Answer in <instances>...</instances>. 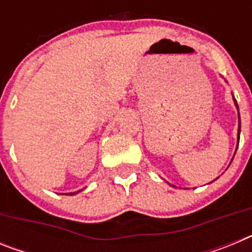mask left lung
I'll return each mask as SVG.
<instances>
[{
    "mask_svg": "<svg viewBox=\"0 0 252 252\" xmlns=\"http://www.w3.org/2000/svg\"><path fill=\"white\" fill-rule=\"evenodd\" d=\"M232 98H233V102H235L236 108H237V111H239V104H237V102H236L233 94H232ZM240 131H241V120H240V112H239V131H237V146H239V141H240ZM173 187H174V186H173Z\"/></svg>",
    "mask_w": 252,
    "mask_h": 252,
    "instance_id": "1",
    "label": "left lung"
}]
</instances>
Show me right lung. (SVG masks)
Segmentation results:
<instances>
[{
    "label": "right lung",
    "instance_id": "right-lung-1",
    "mask_svg": "<svg viewBox=\"0 0 252 252\" xmlns=\"http://www.w3.org/2000/svg\"><path fill=\"white\" fill-rule=\"evenodd\" d=\"M82 190H83V189H82ZM82 190H78V192H74V193H68V194H66V195H74L75 193H79V192H82Z\"/></svg>",
    "mask_w": 252,
    "mask_h": 252
}]
</instances>
